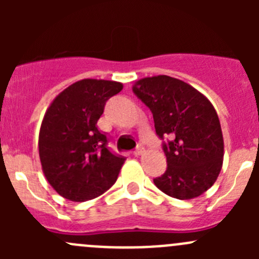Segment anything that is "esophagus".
Masks as SVG:
<instances>
[{"mask_svg": "<svg viewBox=\"0 0 259 259\" xmlns=\"http://www.w3.org/2000/svg\"><path fill=\"white\" fill-rule=\"evenodd\" d=\"M144 153H145V149L144 148H138L137 150H134V153H133V154H134L135 156H140V155H143V154H144Z\"/></svg>", "mask_w": 259, "mask_h": 259, "instance_id": "34e87169", "label": "esophagus"}]
</instances>
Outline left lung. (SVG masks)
Masks as SVG:
<instances>
[{"label": "left lung", "instance_id": "8db88e82", "mask_svg": "<svg viewBox=\"0 0 259 259\" xmlns=\"http://www.w3.org/2000/svg\"><path fill=\"white\" fill-rule=\"evenodd\" d=\"M150 109L163 144L166 170L154 184L169 197L188 200L207 192L223 165L224 142L218 114L202 93L176 77L158 75L133 85Z\"/></svg>", "mask_w": 259, "mask_h": 259}]
</instances>
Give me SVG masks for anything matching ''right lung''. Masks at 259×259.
I'll list each match as a JSON object with an SVG mask.
<instances>
[{
    "label": "right lung",
    "mask_w": 259,
    "mask_h": 259,
    "mask_svg": "<svg viewBox=\"0 0 259 259\" xmlns=\"http://www.w3.org/2000/svg\"><path fill=\"white\" fill-rule=\"evenodd\" d=\"M122 90L117 81L83 79L59 94L46 110L40 134L41 166L52 188L72 202H86L116 182L125 158L113 154L98 120L111 96Z\"/></svg>",
    "instance_id": "add662e5"
}]
</instances>
